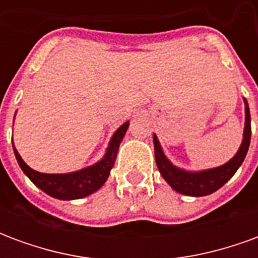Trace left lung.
Returning a JSON list of instances; mask_svg holds the SVG:
<instances>
[{"mask_svg":"<svg viewBox=\"0 0 258 258\" xmlns=\"http://www.w3.org/2000/svg\"><path fill=\"white\" fill-rule=\"evenodd\" d=\"M244 109H246V123H244L243 142L239 148L238 153L229 162L217 168L205 170L200 173H189V171H184V170L174 167L164 156L160 144L157 141V137L153 135L157 168L163 175V178L167 181L174 190L182 195H188V196H206V195H210L216 192L217 189H220L228 179L232 178V175L240 167V164L243 163L244 157H246V153L249 151L250 137H251L250 110L246 99H244Z\"/></svg>","mask_w":258,"mask_h":258,"instance_id":"obj_1","label":"left lung"}]
</instances>
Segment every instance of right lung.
Masks as SVG:
<instances>
[{
  "label": "right lung",
  "mask_w": 258,
  "mask_h": 258,
  "mask_svg": "<svg viewBox=\"0 0 258 258\" xmlns=\"http://www.w3.org/2000/svg\"><path fill=\"white\" fill-rule=\"evenodd\" d=\"M128 128V121L124 123L120 128L114 133L112 137V141L109 144L107 152L105 157L101 162L96 163L94 166H91L84 170H80L76 173L70 174H42L38 173L36 170L30 168L26 164L22 157L15 149L14 152L16 160L19 163L20 168L23 170V173L31 179V182L37 185L41 190L48 194L52 198L60 200H72L80 199L88 195L94 194L95 190L101 188L105 184V181L110 174L116 155H117L118 145L123 141L125 131Z\"/></svg>",
  "instance_id": "add662e5"
}]
</instances>
